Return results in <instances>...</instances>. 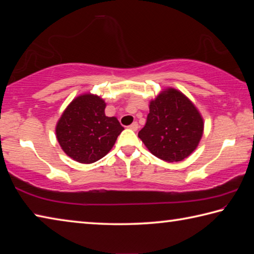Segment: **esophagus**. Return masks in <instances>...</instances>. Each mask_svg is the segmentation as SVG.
Masks as SVG:
<instances>
[{
	"instance_id": "esophagus-1",
	"label": "esophagus",
	"mask_w": 254,
	"mask_h": 254,
	"mask_svg": "<svg viewBox=\"0 0 254 254\" xmlns=\"http://www.w3.org/2000/svg\"><path fill=\"white\" fill-rule=\"evenodd\" d=\"M129 129H131V130H137L138 129V124L137 123H132L130 126H129Z\"/></svg>"
}]
</instances>
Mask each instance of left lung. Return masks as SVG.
<instances>
[{"instance_id": "1", "label": "left lung", "mask_w": 254, "mask_h": 254, "mask_svg": "<svg viewBox=\"0 0 254 254\" xmlns=\"http://www.w3.org/2000/svg\"><path fill=\"white\" fill-rule=\"evenodd\" d=\"M150 114L138 137L152 154L166 162L190 157L203 135V118L184 93L167 87L150 101Z\"/></svg>"}]
</instances>
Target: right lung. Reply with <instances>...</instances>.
Instances as JSON below:
<instances>
[{
	"label": "right lung",
	"instance_id": "1",
	"mask_svg": "<svg viewBox=\"0 0 254 254\" xmlns=\"http://www.w3.org/2000/svg\"><path fill=\"white\" fill-rule=\"evenodd\" d=\"M107 103L92 93L76 96L62 112L56 126L61 149L79 163H93L114 147L124 130L116 117L104 114Z\"/></svg>",
	"mask_w": 254,
	"mask_h": 254
}]
</instances>
